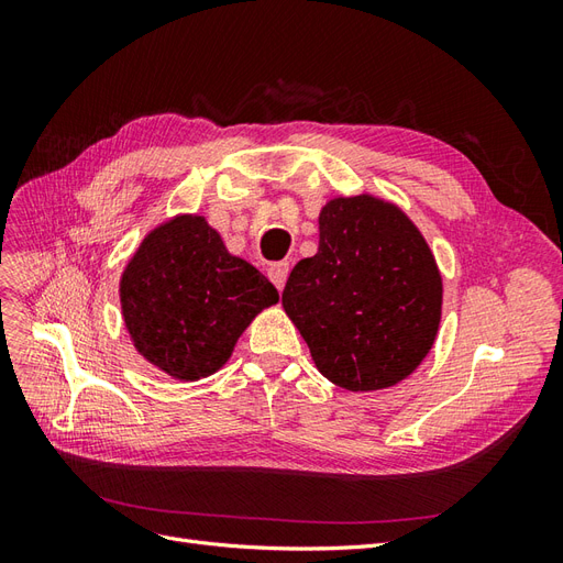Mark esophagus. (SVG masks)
<instances>
[{"label":"esophagus","mask_w":563,"mask_h":563,"mask_svg":"<svg viewBox=\"0 0 563 563\" xmlns=\"http://www.w3.org/2000/svg\"><path fill=\"white\" fill-rule=\"evenodd\" d=\"M288 269H291V265H288L286 261H282V263H272L269 267H267V277H269V282L275 284L279 291L284 288V284H286V277H288Z\"/></svg>","instance_id":"esophagus-1"}]
</instances>
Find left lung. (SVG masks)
Wrapping results in <instances>:
<instances>
[{"label": "left lung", "instance_id": "obj_1", "mask_svg": "<svg viewBox=\"0 0 563 563\" xmlns=\"http://www.w3.org/2000/svg\"><path fill=\"white\" fill-rule=\"evenodd\" d=\"M321 376L352 389L404 380L430 352L441 277L422 234L373 197H340L319 216V251L282 294Z\"/></svg>", "mask_w": 563, "mask_h": 563}]
</instances>
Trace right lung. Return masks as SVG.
Here are the masks:
<instances>
[{
  "instance_id": "right-lung-1",
  "label": "right lung",
  "mask_w": 563,
  "mask_h": 563,
  "mask_svg": "<svg viewBox=\"0 0 563 563\" xmlns=\"http://www.w3.org/2000/svg\"><path fill=\"white\" fill-rule=\"evenodd\" d=\"M119 294L135 347L180 380L211 376L251 319L279 300L277 288L230 255L199 216L174 218L147 234Z\"/></svg>"
}]
</instances>
